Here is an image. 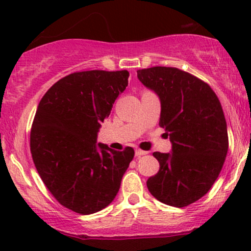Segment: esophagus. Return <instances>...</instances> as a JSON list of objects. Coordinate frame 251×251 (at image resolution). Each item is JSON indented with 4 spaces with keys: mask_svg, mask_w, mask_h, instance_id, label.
I'll list each match as a JSON object with an SVG mask.
<instances>
[{
    "mask_svg": "<svg viewBox=\"0 0 251 251\" xmlns=\"http://www.w3.org/2000/svg\"><path fill=\"white\" fill-rule=\"evenodd\" d=\"M148 154V152L146 151H143V150H135V157H142V155H145Z\"/></svg>",
    "mask_w": 251,
    "mask_h": 251,
    "instance_id": "1",
    "label": "esophagus"
}]
</instances>
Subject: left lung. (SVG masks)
I'll return each mask as SVG.
<instances>
[{
  "label": "left lung",
  "instance_id": "obj_1",
  "mask_svg": "<svg viewBox=\"0 0 251 251\" xmlns=\"http://www.w3.org/2000/svg\"><path fill=\"white\" fill-rule=\"evenodd\" d=\"M137 75L159 97V126L172 143L171 153H153L159 171L146 185L162 203L184 208L211 189L223 168L229 148L223 108L208 83L188 72L155 66Z\"/></svg>",
  "mask_w": 251,
  "mask_h": 251
}]
</instances>
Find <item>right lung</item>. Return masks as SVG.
Returning <instances> with one entry per match:
<instances>
[{
  "mask_svg": "<svg viewBox=\"0 0 251 251\" xmlns=\"http://www.w3.org/2000/svg\"><path fill=\"white\" fill-rule=\"evenodd\" d=\"M127 71L75 72L46 92L30 131V152L40 177L65 208L81 215L114 200L132 148L98 144L100 124L128 83Z\"/></svg>",
  "mask_w": 251,
  "mask_h": 251,
  "instance_id": "1",
  "label": "right lung"
}]
</instances>
